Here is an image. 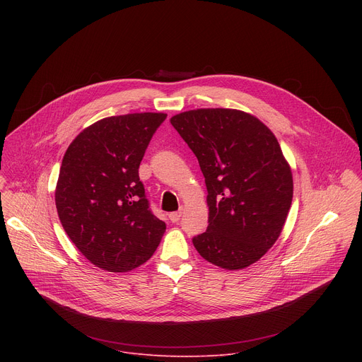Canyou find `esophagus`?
<instances>
[{"instance_id":"1","label":"esophagus","mask_w":362,"mask_h":362,"mask_svg":"<svg viewBox=\"0 0 362 362\" xmlns=\"http://www.w3.org/2000/svg\"><path fill=\"white\" fill-rule=\"evenodd\" d=\"M180 218H182V211H177V212H172V214L169 215V219H170L173 223L179 222V221H180Z\"/></svg>"}]
</instances>
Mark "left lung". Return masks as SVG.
<instances>
[{"label":"left lung","mask_w":362,"mask_h":362,"mask_svg":"<svg viewBox=\"0 0 362 362\" xmlns=\"http://www.w3.org/2000/svg\"><path fill=\"white\" fill-rule=\"evenodd\" d=\"M170 123L197 158L208 189V229L192 239L196 250L225 269L261 259L282 232L293 193L276 137L232 109L190 110Z\"/></svg>","instance_id":"8db88e82"}]
</instances>
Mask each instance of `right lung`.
Here are the masks:
<instances>
[{
    "instance_id": "right-lung-1",
    "label": "right lung",
    "mask_w": 362,
    "mask_h": 362,
    "mask_svg": "<svg viewBox=\"0 0 362 362\" xmlns=\"http://www.w3.org/2000/svg\"><path fill=\"white\" fill-rule=\"evenodd\" d=\"M165 113L112 116L69 146L56 189L62 225L87 259L109 272L148 261L166 230L153 215L139 166Z\"/></svg>"
}]
</instances>
